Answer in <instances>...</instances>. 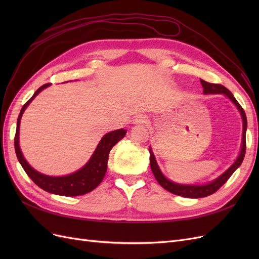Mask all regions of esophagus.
<instances>
[{"mask_svg":"<svg viewBox=\"0 0 259 259\" xmlns=\"http://www.w3.org/2000/svg\"><path fill=\"white\" fill-rule=\"evenodd\" d=\"M147 123V117L145 115H138L134 119V124H145Z\"/></svg>","mask_w":259,"mask_h":259,"instance_id":"obj_1","label":"esophagus"}]
</instances>
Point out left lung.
Instances as JSON below:
<instances>
[{
    "label": "left lung",
    "mask_w": 259,
    "mask_h": 259,
    "mask_svg": "<svg viewBox=\"0 0 259 259\" xmlns=\"http://www.w3.org/2000/svg\"><path fill=\"white\" fill-rule=\"evenodd\" d=\"M201 84L203 86V93L204 94H225V95L228 97L232 103L236 105L239 109V111L241 112L242 119H243V138H242V148H241V152L238 156L237 161L234 162L232 165L227 169L225 173L219 176L217 179H215L214 182H211L207 185L204 186H187V185H178L175 184L173 182H170L167 178L164 177V175L161 173V170L156 164L154 155L151 151V149H149V152H150V166L152 169V173L155 177V179L158 180V183L164 188V189L174 193L176 195H180V197L184 198H204V197H208V195L215 193L219 188H221L227 180L230 178V176L234 173L240 165L241 163L243 162V159H244L245 155V151H246V139H245V133H246V127H247V121H246V115L243 108L241 107V105L238 103V100L234 98V96L232 95V93L227 90L224 85L222 84H215V83H208L205 82L204 80H201Z\"/></svg>",
    "instance_id": "1"
}]
</instances>
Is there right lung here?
Wrapping results in <instances>:
<instances>
[{"label": "right lung", "instance_id": "obj_1", "mask_svg": "<svg viewBox=\"0 0 259 259\" xmlns=\"http://www.w3.org/2000/svg\"><path fill=\"white\" fill-rule=\"evenodd\" d=\"M50 86V83H46L42 85L40 89L34 93V95L31 97L27 103L22 106L20 113L18 115L17 120V128H16V135H15V151H16L17 159L19 163L21 164L22 168L25 169L27 175L31 178L32 182L41 188V189L48 191L50 193L58 194V195H65V197H76V195H82L88 192H91L92 190L103 182V179L106 175L107 171V163L109 159V153L113 148V146L119 143L120 140L126 134V131L121 128L117 131H113L108 133L107 135L103 137L98 144L95 152L92 155L91 160L86 163V165L79 169L75 173L62 176V177H52L46 176L43 174H40L38 171L34 170L31 167L27 161L23 158V155L20 151L19 148V125L21 115L25 111V109L28 107V105L31 103L38 93L45 88Z\"/></svg>", "mask_w": 259, "mask_h": 259}]
</instances>
